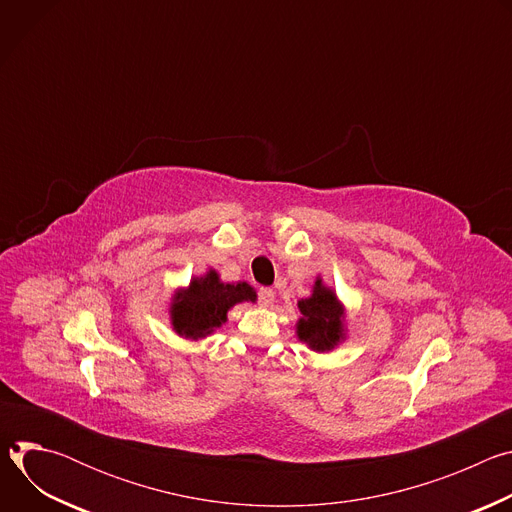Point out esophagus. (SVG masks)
<instances>
[{"label": "esophagus", "instance_id": "1", "mask_svg": "<svg viewBox=\"0 0 512 512\" xmlns=\"http://www.w3.org/2000/svg\"><path fill=\"white\" fill-rule=\"evenodd\" d=\"M271 302H273V289L271 287H261L259 289V304L261 306H271Z\"/></svg>", "mask_w": 512, "mask_h": 512}]
</instances>
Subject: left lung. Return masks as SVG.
Returning a JSON list of instances; mask_svg holds the SVG:
<instances>
[{
  "mask_svg": "<svg viewBox=\"0 0 512 512\" xmlns=\"http://www.w3.org/2000/svg\"><path fill=\"white\" fill-rule=\"evenodd\" d=\"M302 318L296 324V336L314 352H332L348 338L346 308L336 296V289L316 277L312 294L298 302Z\"/></svg>",
  "mask_w": 512,
  "mask_h": 512,
  "instance_id": "1",
  "label": "left lung"
}]
</instances>
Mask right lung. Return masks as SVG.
<instances>
[{"instance_id":"add662e5","label":"right lung","mask_w":512,"mask_h":512,"mask_svg":"<svg viewBox=\"0 0 512 512\" xmlns=\"http://www.w3.org/2000/svg\"><path fill=\"white\" fill-rule=\"evenodd\" d=\"M257 302V291L247 281H223L216 269L194 275L188 285L176 287L170 298L168 318L172 330L186 340H204L229 318L237 304Z\"/></svg>"}]
</instances>
